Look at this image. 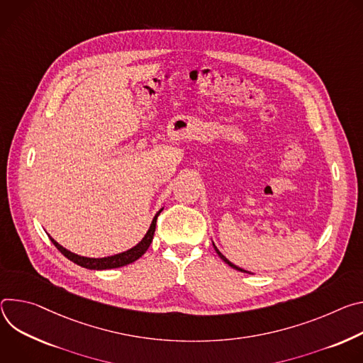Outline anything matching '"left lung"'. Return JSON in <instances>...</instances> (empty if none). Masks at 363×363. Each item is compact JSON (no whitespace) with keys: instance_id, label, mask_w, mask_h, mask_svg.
Listing matches in <instances>:
<instances>
[{"instance_id":"left-lung-1","label":"left lung","mask_w":363,"mask_h":363,"mask_svg":"<svg viewBox=\"0 0 363 363\" xmlns=\"http://www.w3.org/2000/svg\"><path fill=\"white\" fill-rule=\"evenodd\" d=\"M213 248H215V251L218 252V255H219V257H220V258H222V259H223V261H225V262H226V264H228L229 267H232V268H235V269H238V271H240V272H248V274H251L250 271H247V269H242V268H239V267H236L235 264H232V262H230V261H229V259H228V258H226L225 255H222V254H220V251H219V250L216 248V245H215V244H213Z\"/></svg>"}]
</instances>
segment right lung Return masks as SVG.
I'll use <instances>...</instances> for the list:
<instances>
[{"mask_svg": "<svg viewBox=\"0 0 363 363\" xmlns=\"http://www.w3.org/2000/svg\"><path fill=\"white\" fill-rule=\"evenodd\" d=\"M161 211H163V209H160V211L155 213V216H154V219H152V222H151V225H150L147 233L144 235V238L140 240V242H138L135 247H133V248L128 250V251H124V252L116 254V255H111V257H104V258L80 257V255L73 254V252L67 251L66 248H63L60 244L56 242V240H55L50 235H49V238H50V240L53 242V245H55L67 259H70L72 262H74V264H77V265H80V267L88 268V269H98V271H101V269H111V268H119V267H124V265H128V264L137 261L141 255L145 254V251L148 250V247H150L151 242H152V236H154L155 223H157V216L161 213Z\"/></svg>", "mask_w": 363, "mask_h": 363, "instance_id": "add662e5", "label": "right lung"}]
</instances>
